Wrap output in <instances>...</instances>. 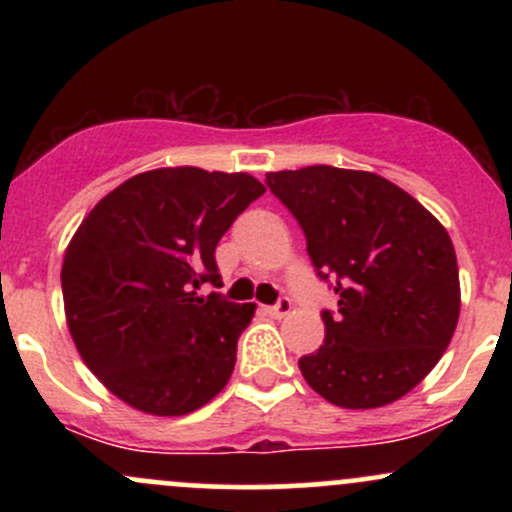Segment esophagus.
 Here are the masks:
<instances>
[{"label":"esophagus","mask_w":512,"mask_h":512,"mask_svg":"<svg viewBox=\"0 0 512 512\" xmlns=\"http://www.w3.org/2000/svg\"><path fill=\"white\" fill-rule=\"evenodd\" d=\"M293 310V305H291V301L289 298H281L279 303L276 305H272V308H267V313L272 315V317H276V320H281V317H286Z\"/></svg>","instance_id":"34e87169"}]
</instances>
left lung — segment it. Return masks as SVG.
<instances>
[{
  "instance_id": "obj_1",
  "label": "left lung",
  "mask_w": 512,
  "mask_h": 512,
  "mask_svg": "<svg viewBox=\"0 0 512 512\" xmlns=\"http://www.w3.org/2000/svg\"><path fill=\"white\" fill-rule=\"evenodd\" d=\"M301 223L320 279L334 281L325 344L298 361L330 404L397 402L436 368L460 317V272L445 226L395 182L368 170L308 166L267 173Z\"/></svg>"
}]
</instances>
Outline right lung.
Listing matches in <instances>:
<instances>
[{
  "label": "right lung",
  "instance_id": "right-lung-1",
  "mask_svg": "<svg viewBox=\"0 0 512 512\" xmlns=\"http://www.w3.org/2000/svg\"><path fill=\"white\" fill-rule=\"evenodd\" d=\"M264 195L248 173L178 166L134 175L96 204L69 240L62 296L76 351L132 409L182 416L231 380L255 303H231L214 250Z\"/></svg>",
  "mask_w": 512,
  "mask_h": 512
}]
</instances>
